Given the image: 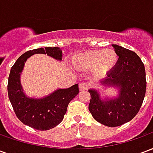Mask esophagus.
Wrapping results in <instances>:
<instances>
[{
	"label": "esophagus",
	"mask_w": 153,
	"mask_h": 153,
	"mask_svg": "<svg viewBox=\"0 0 153 153\" xmlns=\"http://www.w3.org/2000/svg\"><path fill=\"white\" fill-rule=\"evenodd\" d=\"M79 88L80 91H84V90H88V84L86 83H80L79 85Z\"/></svg>",
	"instance_id": "34e87169"
}]
</instances>
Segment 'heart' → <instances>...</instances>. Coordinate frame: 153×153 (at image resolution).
Returning a JSON list of instances; mask_svg holds the SVG:
<instances>
[{"instance_id":"1","label":"heart","mask_w":153,"mask_h":153,"mask_svg":"<svg viewBox=\"0 0 153 153\" xmlns=\"http://www.w3.org/2000/svg\"><path fill=\"white\" fill-rule=\"evenodd\" d=\"M118 61V56L115 51H88L78 54L72 58V65L79 70L88 71L96 77H102L114 69Z\"/></svg>"}]
</instances>
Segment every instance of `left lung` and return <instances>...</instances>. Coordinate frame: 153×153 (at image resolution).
I'll return each instance as SVG.
<instances>
[{
	"mask_svg": "<svg viewBox=\"0 0 153 153\" xmlns=\"http://www.w3.org/2000/svg\"><path fill=\"white\" fill-rule=\"evenodd\" d=\"M119 56L116 65L107 73L101 83L119 89L117 97L102 99L95 89H89L88 109L97 121L109 127H116L130 121L141 107L146 93L144 65L134 51L113 44Z\"/></svg>",
	"mask_w": 153,
	"mask_h": 153,
	"instance_id": "left-lung-1",
	"label": "left lung"
}]
</instances>
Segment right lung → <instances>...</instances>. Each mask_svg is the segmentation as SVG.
Returning a JSON list of instances; mask_svg holds the SVG:
<instances>
[{"label":"right lung","instance_id":"right-lung-1","mask_svg":"<svg viewBox=\"0 0 153 153\" xmlns=\"http://www.w3.org/2000/svg\"><path fill=\"white\" fill-rule=\"evenodd\" d=\"M34 54H47L56 60H62L59 47H45L28 51L19 57L11 67L8 79V96L18 119L33 128L48 130L63 120L70 101L79 93V85L57 89L43 98H30L26 96L20 83V74L25 62Z\"/></svg>","mask_w":153,"mask_h":153}]
</instances>
